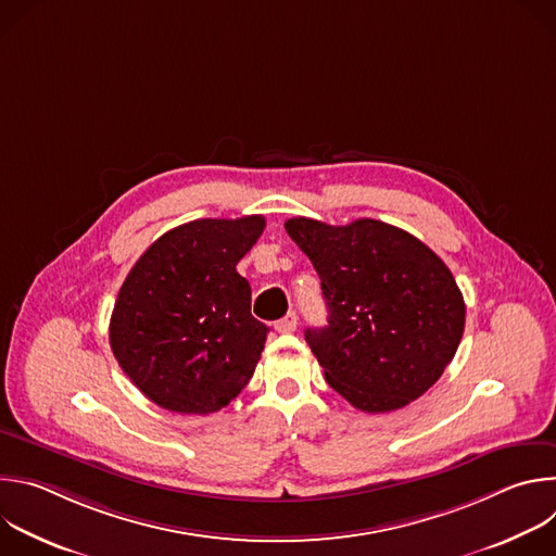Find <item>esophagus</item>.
<instances>
[{
  "label": "esophagus",
  "mask_w": 556,
  "mask_h": 556,
  "mask_svg": "<svg viewBox=\"0 0 556 556\" xmlns=\"http://www.w3.org/2000/svg\"><path fill=\"white\" fill-rule=\"evenodd\" d=\"M296 324H299V319H296V312H288L283 319L277 324V332H281V334H290V332H294L296 330Z\"/></svg>",
  "instance_id": "1"
}]
</instances>
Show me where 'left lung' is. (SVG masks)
Wrapping results in <instances>:
<instances>
[{
	"instance_id": "obj_1",
	"label": "left lung",
	"mask_w": 556,
	"mask_h": 556,
	"mask_svg": "<svg viewBox=\"0 0 556 556\" xmlns=\"http://www.w3.org/2000/svg\"><path fill=\"white\" fill-rule=\"evenodd\" d=\"M328 305L305 330L328 384L361 412L407 407L435 384L464 334L466 305L446 264L412 232L378 219L286 222Z\"/></svg>"
}]
</instances>
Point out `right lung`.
I'll list each match as a JSON object with an SVG mask.
<instances>
[{
  "mask_svg": "<svg viewBox=\"0 0 556 556\" xmlns=\"http://www.w3.org/2000/svg\"><path fill=\"white\" fill-rule=\"evenodd\" d=\"M262 215L193 219L140 255L110 319L112 352L151 403L174 414H213L253 378L268 328L251 314L237 273L264 232Z\"/></svg>",
  "mask_w": 556,
  "mask_h": 556,
  "instance_id": "add662e5",
  "label": "right lung"
}]
</instances>
